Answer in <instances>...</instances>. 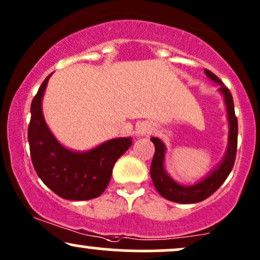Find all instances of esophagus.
I'll list each match as a JSON object with an SVG mask.
<instances>
[{
    "label": "esophagus",
    "instance_id": "34e87169",
    "mask_svg": "<svg viewBox=\"0 0 260 260\" xmlns=\"http://www.w3.org/2000/svg\"><path fill=\"white\" fill-rule=\"evenodd\" d=\"M153 132V126L148 122H142L136 127V133L138 137H147Z\"/></svg>",
    "mask_w": 260,
    "mask_h": 260
}]
</instances>
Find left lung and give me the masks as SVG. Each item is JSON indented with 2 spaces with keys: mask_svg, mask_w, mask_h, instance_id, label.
<instances>
[{
  "mask_svg": "<svg viewBox=\"0 0 260 260\" xmlns=\"http://www.w3.org/2000/svg\"><path fill=\"white\" fill-rule=\"evenodd\" d=\"M204 73L210 80L217 83L220 88L217 89L223 96L226 106V113H228L229 121V138H228V147L223 154L222 160L220 164L215 166V169L211 172H209L208 176H205L192 186H184V184L178 183L175 181L169 172L165 170V154L166 147L162 143V140L159 138H150L151 142L155 145V154L151 161L150 166V176L151 180L156 190L161 197H164L168 201L181 203V204H193V203H199L208 197L213 194L215 190L219 189V187L225 182L228 176L234 168L235 159H236V150H237V134H238V124L237 117L235 115V106L234 99H232L231 92L223 83L220 80L213 72L209 70H204Z\"/></svg>",
  "mask_w": 260,
  "mask_h": 260,
  "instance_id": "8db88e82",
  "label": "left lung"
}]
</instances>
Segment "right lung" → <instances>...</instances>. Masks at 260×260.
Instances as JSON below:
<instances>
[{"label":"right lung","instance_id":"obj_1","mask_svg":"<svg viewBox=\"0 0 260 260\" xmlns=\"http://www.w3.org/2000/svg\"><path fill=\"white\" fill-rule=\"evenodd\" d=\"M46 77L31 101L28 140L35 171L52 192L70 201H89L103 194L115 162L132 145V138H113L85 151L66 148L56 139L43 113Z\"/></svg>","mask_w":260,"mask_h":260}]
</instances>
